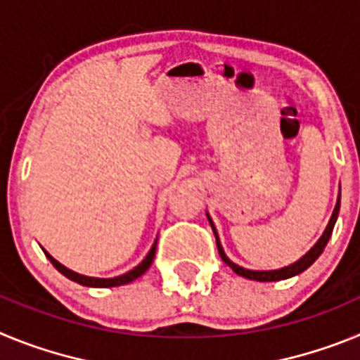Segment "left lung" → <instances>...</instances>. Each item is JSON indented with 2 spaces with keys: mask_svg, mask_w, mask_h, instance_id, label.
<instances>
[{
  "mask_svg": "<svg viewBox=\"0 0 360 360\" xmlns=\"http://www.w3.org/2000/svg\"><path fill=\"white\" fill-rule=\"evenodd\" d=\"M339 207H341V196H339V202H337L335 209H333V214L332 218H330L328 221V227L324 229L323 236L319 238V241H317L314 247H311L310 250H308L307 254H304L299 262H295L294 265L290 266H285V269H279V270H247L243 269V266L236 265V263H232L231 259H229L227 256H225L224 249H221V245H219V240H218V234H216V229L214 225H212L211 218H209V221H211L212 225V231H214V236H216V245H218V252L219 256H221V259H224L225 263H227L229 266H231L234 272H236L238 276H243V278L247 279H254V281H279V279H287V278H292V276H297L301 274L303 270H307L308 266L311 265V263L316 262L317 257L323 254L324 247H326V243H328L330 236H332V231H333V225H335L337 221V216H339Z\"/></svg>",
  "mask_w": 360,
  "mask_h": 360,
  "instance_id": "obj_1",
  "label": "left lung"
}]
</instances>
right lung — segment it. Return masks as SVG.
Segmentation results:
<instances>
[{
    "label": "right lung",
    "mask_w": 360,
    "mask_h": 360,
    "mask_svg": "<svg viewBox=\"0 0 360 360\" xmlns=\"http://www.w3.org/2000/svg\"><path fill=\"white\" fill-rule=\"evenodd\" d=\"M155 250H157V241H155V245L151 247V250H149L148 256L144 257V262L141 263V265H136L135 269L129 270V272H126V274L122 276H117V278H90V276H82V274H77V272H73V270L66 269L65 265H61V263L57 262V259H53L52 256H50L46 250H44V254H46V257L50 259V263H52L53 266H56L59 272H61L63 276H66L68 279H72V281L79 283V285H84V287H95V288H106V287H120V285H126V283H131L133 279L141 278L142 274H144L146 270L151 266L153 263V257H155Z\"/></svg>",
    "instance_id": "add662e5"
}]
</instances>
